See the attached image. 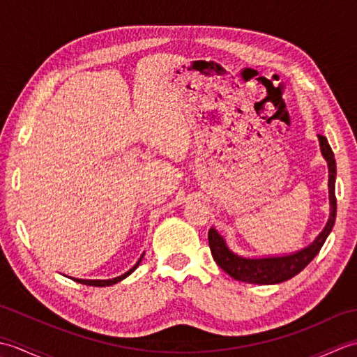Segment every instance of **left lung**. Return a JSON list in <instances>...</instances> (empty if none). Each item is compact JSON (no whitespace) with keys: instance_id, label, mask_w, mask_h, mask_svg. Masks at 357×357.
Instances as JSON below:
<instances>
[{"instance_id":"left-lung-1","label":"left lung","mask_w":357,"mask_h":357,"mask_svg":"<svg viewBox=\"0 0 357 357\" xmlns=\"http://www.w3.org/2000/svg\"><path fill=\"white\" fill-rule=\"evenodd\" d=\"M319 136L321 150L324 158L328 162L330 178H328V188H330V204H331V213L330 219L325 229L319 236L316 238L312 245L301 250L298 253L288 255V256H278V257H262V259H247L231 253L229 247L225 245L224 238L219 234L215 229L208 230V245L211 250V256L216 261V264L221 267L225 273H229L231 278L236 280H242L247 284H279L284 282L287 279H291L304 270L307 265L314 259V256L319 253L325 239L335 225L336 219V195H335V183H336V159L335 153L330 147V144L324 135Z\"/></svg>"}]
</instances>
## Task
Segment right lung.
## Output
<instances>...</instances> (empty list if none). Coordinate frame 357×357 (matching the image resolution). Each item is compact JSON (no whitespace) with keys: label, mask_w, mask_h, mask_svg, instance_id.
<instances>
[{"label":"right lung","mask_w":357,"mask_h":357,"mask_svg":"<svg viewBox=\"0 0 357 357\" xmlns=\"http://www.w3.org/2000/svg\"><path fill=\"white\" fill-rule=\"evenodd\" d=\"M141 259H142V256H141ZM141 259L135 264V267H132V268L128 270L127 273H124V275H121V276H118V278L107 279V280H89V279H73V280H77V282H79V284H84V285H92V287H109V285H113V284L119 282V280H123L124 278H127L128 275H130L132 271H135V270H136V267H138V265H139Z\"/></svg>","instance_id":"1"}]
</instances>
